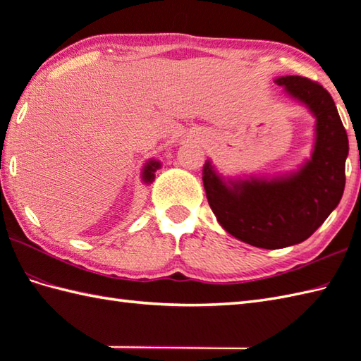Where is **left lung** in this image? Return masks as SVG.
Masks as SVG:
<instances>
[{
  "instance_id": "1",
  "label": "left lung",
  "mask_w": 361,
  "mask_h": 361,
  "mask_svg": "<svg viewBox=\"0 0 361 361\" xmlns=\"http://www.w3.org/2000/svg\"><path fill=\"white\" fill-rule=\"evenodd\" d=\"M274 83L315 118L310 158L296 171L274 176L225 178L211 159L203 166L206 197L221 228L265 250L301 243L324 224L343 197L349 153L338 110L319 83L301 75H282Z\"/></svg>"
}]
</instances>
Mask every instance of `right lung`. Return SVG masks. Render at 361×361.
<instances>
[{"instance_id": "right-lung-1", "label": "right lung", "mask_w": 361, "mask_h": 361, "mask_svg": "<svg viewBox=\"0 0 361 361\" xmlns=\"http://www.w3.org/2000/svg\"><path fill=\"white\" fill-rule=\"evenodd\" d=\"M161 167V163L158 159H149L147 163L144 164L142 167V173H141V178L145 183V185H150L155 180V172Z\"/></svg>"}]
</instances>
